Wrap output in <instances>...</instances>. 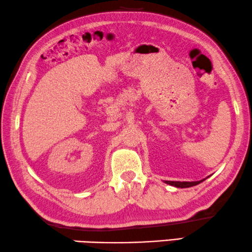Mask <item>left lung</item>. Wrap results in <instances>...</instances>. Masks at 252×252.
<instances>
[{"label": "left lung", "instance_id": "left-lung-1", "mask_svg": "<svg viewBox=\"0 0 252 252\" xmlns=\"http://www.w3.org/2000/svg\"><path fill=\"white\" fill-rule=\"evenodd\" d=\"M204 180H205V178L202 180H198V182H169V180H165V183L169 184V185H171V186L180 187V189H186V187L195 186V185H197V184L204 182Z\"/></svg>", "mask_w": 252, "mask_h": 252}]
</instances>
